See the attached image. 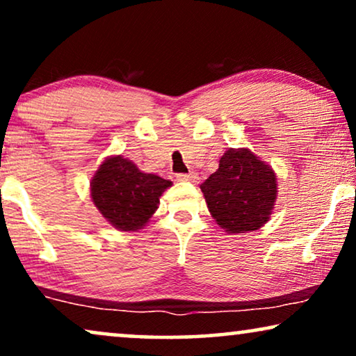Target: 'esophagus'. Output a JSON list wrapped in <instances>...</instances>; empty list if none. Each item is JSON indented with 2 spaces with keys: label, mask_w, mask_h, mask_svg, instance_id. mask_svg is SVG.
Returning a JSON list of instances; mask_svg holds the SVG:
<instances>
[{
  "label": "esophagus",
  "mask_w": 356,
  "mask_h": 356,
  "mask_svg": "<svg viewBox=\"0 0 356 356\" xmlns=\"http://www.w3.org/2000/svg\"><path fill=\"white\" fill-rule=\"evenodd\" d=\"M177 181H182V182H197V181H199V175H197L195 172L177 174Z\"/></svg>",
  "instance_id": "1"
}]
</instances>
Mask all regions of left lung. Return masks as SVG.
<instances>
[{"label":"left lung","instance_id":"8db88e82","mask_svg":"<svg viewBox=\"0 0 356 356\" xmlns=\"http://www.w3.org/2000/svg\"><path fill=\"white\" fill-rule=\"evenodd\" d=\"M211 217L228 233H248L271 217L277 197L276 174L246 147H230L217 172L200 186Z\"/></svg>","mask_w":356,"mask_h":356}]
</instances>
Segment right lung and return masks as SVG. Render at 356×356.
<instances>
[{"mask_svg": "<svg viewBox=\"0 0 356 356\" xmlns=\"http://www.w3.org/2000/svg\"><path fill=\"white\" fill-rule=\"evenodd\" d=\"M172 182L141 172L123 156L103 161L90 182V195L98 211L116 230L136 232L149 222L159 197Z\"/></svg>", "mask_w": 356, "mask_h": 356, "instance_id": "obj_1", "label": "right lung"}]
</instances>
